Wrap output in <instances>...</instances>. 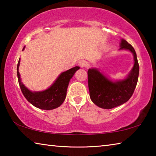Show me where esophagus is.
<instances>
[{"mask_svg": "<svg viewBox=\"0 0 156 156\" xmlns=\"http://www.w3.org/2000/svg\"><path fill=\"white\" fill-rule=\"evenodd\" d=\"M79 65L81 67H88V63L85 60H81V61L79 62Z\"/></svg>", "mask_w": 156, "mask_h": 156, "instance_id": "34e87169", "label": "esophagus"}]
</instances>
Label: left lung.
Listing matches in <instances>:
<instances>
[{
	"instance_id": "obj_1",
	"label": "left lung",
	"mask_w": 156,
	"mask_h": 156,
	"mask_svg": "<svg viewBox=\"0 0 156 156\" xmlns=\"http://www.w3.org/2000/svg\"><path fill=\"white\" fill-rule=\"evenodd\" d=\"M120 47V49L131 51L134 57L133 67L126 79L113 83L96 69H89L87 72L90 98L95 105L102 109H112L127 102L138 83L139 65L135 49L124 39L121 41Z\"/></svg>"
}]
</instances>
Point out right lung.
<instances>
[{
	"mask_svg": "<svg viewBox=\"0 0 156 156\" xmlns=\"http://www.w3.org/2000/svg\"><path fill=\"white\" fill-rule=\"evenodd\" d=\"M25 49V47L23 49ZM20 65V59L17 65V76L18 83L23 94L31 105L41 109L51 110L60 107L65 101L67 89L70 79L80 69L76 66L70 69L62 72L55 81V83L45 91L40 92H31L25 87L20 80L18 67Z\"/></svg>",
	"mask_w": 156,
	"mask_h": 156,
	"instance_id": "obj_1",
	"label": "right lung"
}]
</instances>
